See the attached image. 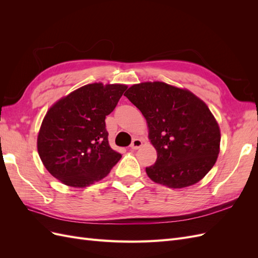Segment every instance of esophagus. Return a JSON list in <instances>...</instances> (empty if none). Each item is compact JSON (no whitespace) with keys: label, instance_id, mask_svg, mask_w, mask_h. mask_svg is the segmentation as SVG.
Listing matches in <instances>:
<instances>
[{"label":"esophagus","instance_id":"esophagus-1","mask_svg":"<svg viewBox=\"0 0 258 258\" xmlns=\"http://www.w3.org/2000/svg\"><path fill=\"white\" fill-rule=\"evenodd\" d=\"M142 145H143V142L141 141V140L134 139V141H132L130 144V147L132 148V150H138V148H140Z\"/></svg>","mask_w":258,"mask_h":258}]
</instances>
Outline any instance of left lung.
Masks as SVG:
<instances>
[{
  "mask_svg": "<svg viewBox=\"0 0 258 258\" xmlns=\"http://www.w3.org/2000/svg\"><path fill=\"white\" fill-rule=\"evenodd\" d=\"M123 96L145 117L157 151L155 165L145 169L148 177L170 188L204 178L216 162L221 143L220 127L204 101L162 82L134 85Z\"/></svg>",
  "mask_w": 258,
  "mask_h": 258,
  "instance_id": "left-lung-1",
  "label": "left lung"
}]
</instances>
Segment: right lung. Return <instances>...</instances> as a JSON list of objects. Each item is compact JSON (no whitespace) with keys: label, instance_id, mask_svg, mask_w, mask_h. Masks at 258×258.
I'll return each mask as SVG.
<instances>
[{"label":"right lung","instance_id":"add662e5","mask_svg":"<svg viewBox=\"0 0 258 258\" xmlns=\"http://www.w3.org/2000/svg\"><path fill=\"white\" fill-rule=\"evenodd\" d=\"M126 89L120 84H89L49 108L38 132L37 151L52 176L81 188L110 173L121 155L108 144L105 117Z\"/></svg>","mask_w":258,"mask_h":258}]
</instances>
